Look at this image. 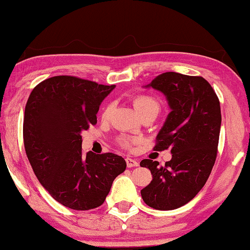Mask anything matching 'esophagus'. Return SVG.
<instances>
[{
  "label": "esophagus",
  "instance_id": "obj_1",
  "mask_svg": "<svg viewBox=\"0 0 250 250\" xmlns=\"http://www.w3.org/2000/svg\"><path fill=\"white\" fill-rule=\"evenodd\" d=\"M125 161H126V165H127L128 168L137 167V166H139V162H137L136 160H134V159H132V158H126Z\"/></svg>",
  "mask_w": 250,
  "mask_h": 250
}]
</instances>
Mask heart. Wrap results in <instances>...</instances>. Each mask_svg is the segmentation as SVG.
<instances>
[{"label": "heart", "instance_id": "heart-1", "mask_svg": "<svg viewBox=\"0 0 250 250\" xmlns=\"http://www.w3.org/2000/svg\"><path fill=\"white\" fill-rule=\"evenodd\" d=\"M133 104L134 107H135V109L137 110V113L141 115V117H142L143 115L149 114V113L158 114L159 110H160V104H159V101L155 98H153V97L146 96V95H141V96L135 97V98L133 99ZM111 110H113V104H109L104 109L103 117L107 118L110 115ZM137 142H139V140L131 139V137H119L118 139L119 146L123 147H126V149L131 147L133 144H135Z\"/></svg>", "mask_w": 250, "mask_h": 250}]
</instances>
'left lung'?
I'll return each instance as SVG.
<instances>
[{"instance_id": "left-lung-1", "label": "left lung", "mask_w": 250, "mask_h": 250, "mask_svg": "<svg viewBox=\"0 0 250 250\" xmlns=\"http://www.w3.org/2000/svg\"><path fill=\"white\" fill-rule=\"evenodd\" d=\"M164 93L170 111L157 135L155 151L171 150L164 167L144 159L152 180L141 190L143 201L155 209L168 211L196 196L214 166L221 127V108L211 84L202 77L166 72L146 88Z\"/></svg>"}]
</instances>
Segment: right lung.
<instances>
[{"label":"right lung","instance_id":"obj_1","mask_svg":"<svg viewBox=\"0 0 250 250\" xmlns=\"http://www.w3.org/2000/svg\"><path fill=\"white\" fill-rule=\"evenodd\" d=\"M115 86L59 75L36 85L28 98L23 118L28 160L39 183L68 208H98L126 169L121 155L82 152L81 132L96 124L100 104Z\"/></svg>","mask_w":250,"mask_h":250}]
</instances>
